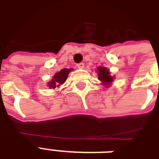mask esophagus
I'll use <instances>...</instances> for the list:
<instances>
[{
  "mask_svg": "<svg viewBox=\"0 0 159 159\" xmlns=\"http://www.w3.org/2000/svg\"><path fill=\"white\" fill-rule=\"evenodd\" d=\"M76 66H77L78 69H83L84 68V64L83 63H79V64L76 65Z\"/></svg>",
  "mask_w": 159,
  "mask_h": 159,
  "instance_id": "obj_1",
  "label": "esophagus"
}]
</instances>
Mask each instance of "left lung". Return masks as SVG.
Masks as SVG:
<instances>
[{"label": "left lung", "instance_id": "obj_1", "mask_svg": "<svg viewBox=\"0 0 159 159\" xmlns=\"http://www.w3.org/2000/svg\"><path fill=\"white\" fill-rule=\"evenodd\" d=\"M98 78L101 82H103L106 85L110 84L113 81V77L110 76V71L109 70L107 69L106 67H99L98 68Z\"/></svg>", "mask_w": 159, "mask_h": 159}]
</instances>
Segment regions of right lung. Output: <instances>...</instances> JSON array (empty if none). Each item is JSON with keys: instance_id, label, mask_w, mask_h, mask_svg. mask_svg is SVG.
Here are the masks:
<instances>
[{"instance_id": "add662e5", "label": "right lung", "mask_w": 159, "mask_h": 159, "mask_svg": "<svg viewBox=\"0 0 159 159\" xmlns=\"http://www.w3.org/2000/svg\"><path fill=\"white\" fill-rule=\"evenodd\" d=\"M73 70L72 69H62L60 71L57 72L53 76V78H52V82H50L48 83V86L52 89H55L56 86L59 87L60 84H63V83L66 82V78L68 76V74H69L70 71Z\"/></svg>"}]
</instances>
